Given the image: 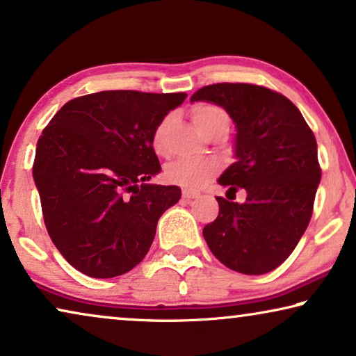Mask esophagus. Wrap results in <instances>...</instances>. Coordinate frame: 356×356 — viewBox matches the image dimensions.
<instances>
[{"instance_id":"1","label":"esophagus","mask_w":356,"mask_h":356,"mask_svg":"<svg viewBox=\"0 0 356 356\" xmlns=\"http://www.w3.org/2000/svg\"><path fill=\"white\" fill-rule=\"evenodd\" d=\"M182 196H184L185 200H193V198H198V193L190 192V190H184V192H182Z\"/></svg>"}]
</instances>
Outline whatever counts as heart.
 Instances as JSON below:
<instances>
[{
    "mask_svg": "<svg viewBox=\"0 0 356 356\" xmlns=\"http://www.w3.org/2000/svg\"><path fill=\"white\" fill-rule=\"evenodd\" d=\"M192 118L203 134L217 123H222V121L229 123V115L225 113V110L212 104L195 105L192 108ZM171 121V115L164 116L153 129L152 145L158 155L166 153V134ZM217 171H219V163L211 160V158H204V160L180 158V160H174L164 166V179H166V182L185 190H198L214 177Z\"/></svg>",
    "mask_w": 356,
    "mask_h": 356,
    "instance_id": "1",
    "label": "heart"
}]
</instances>
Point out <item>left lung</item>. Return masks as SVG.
Instances as JSON below:
<instances>
[{"label": "left lung", "mask_w": 356, "mask_h": 356, "mask_svg": "<svg viewBox=\"0 0 356 356\" xmlns=\"http://www.w3.org/2000/svg\"><path fill=\"white\" fill-rule=\"evenodd\" d=\"M219 105L236 127V161L219 184L246 190L245 203L217 196L219 216L203 229L211 252L235 272L264 275L283 264L309 227L321 169L315 136L283 94L246 83H219L190 102Z\"/></svg>", "instance_id": "left-lung-1"}]
</instances>
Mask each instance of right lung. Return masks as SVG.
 Here are the masks:
<instances>
[{"label":"right lung","mask_w":356,"mask_h":356,"mask_svg":"<svg viewBox=\"0 0 356 356\" xmlns=\"http://www.w3.org/2000/svg\"><path fill=\"white\" fill-rule=\"evenodd\" d=\"M187 94L102 91L67 102L36 144L33 179L52 243L92 278L129 272L147 256L176 185L148 184L161 171L156 124Z\"/></svg>","instance_id":"1"}]
</instances>
